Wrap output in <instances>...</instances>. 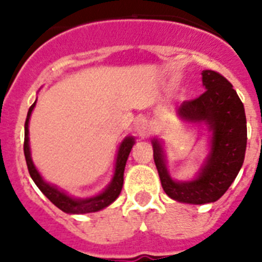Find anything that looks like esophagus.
I'll return each mask as SVG.
<instances>
[{"label": "esophagus", "instance_id": "34e87169", "mask_svg": "<svg viewBox=\"0 0 262 262\" xmlns=\"http://www.w3.org/2000/svg\"><path fill=\"white\" fill-rule=\"evenodd\" d=\"M135 129L139 136H142V138H147V136L151 135V126H149V122L145 118H139L136 120Z\"/></svg>", "mask_w": 262, "mask_h": 262}]
</instances>
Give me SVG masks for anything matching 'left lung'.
Instances as JSON below:
<instances>
[{"instance_id": "left-lung-1", "label": "left lung", "mask_w": 262, "mask_h": 262, "mask_svg": "<svg viewBox=\"0 0 262 262\" xmlns=\"http://www.w3.org/2000/svg\"><path fill=\"white\" fill-rule=\"evenodd\" d=\"M206 92L185 101L177 114L185 122L205 123L211 133L210 154L191 181H174L168 173L163 144L154 139V159L164 191L172 200L191 205L217 201L228 190L244 163L247 119L244 105L232 85L215 71H202Z\"/></svg>"}]
</instances>
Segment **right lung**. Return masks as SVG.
Here are the masks:
<instances>
[{
    "instance_id": "1",
    "label": "right lung",
    "mask_w": 262,
    "mask_h": 262,
    "mask_svg": "<svg viewBox=\"0 0 262 262\" xmlns=\"http://www.w3.org/2000/svg\"><path fill=\"white\" fill-rule=\"evenodd\" d=\"M36 101L31 105L27 113L26 123H25V143H23V151H25V157H26V164L29 168V173L31 176L32 181L35 182L36 186L40 189V191L47 196L48 200L53 203V205L59 207L61 211L67 212V214H88V212H96L99 210L105 209L108 205L114 202L119 196L120 191H122V186H123V174H124V166H126L127 159L128 155L133 149V145L135 144V139L133 136H127L123 142L120 143L119 148H118L117 154V161H115V170L113 180L108 184L102 193L97 194L90 198H84V200H77L73 196L68 195L64 191L59 190L56 186L50 185L43 180L40 173L38 172V169L35 168L31 159V152H30V144H29V122L31 113L35 107Z\"/></svg>"
}]
</instances>
